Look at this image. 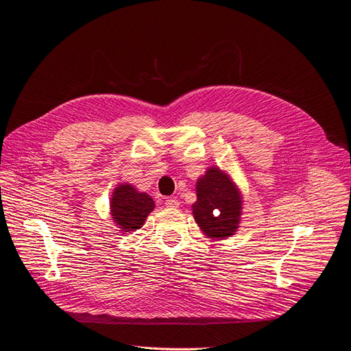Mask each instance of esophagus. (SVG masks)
<instances>
[{
    "label": "esophagus",
    "mask_w": 351,
    "mask_h": 351,
    "mask_svg": "<svg viewBox=\"0 0 351 351\" xmlns=\"http://www.w3.org/2000/svg\"><path fill=\"white\" fill-rule=\"evenodd\" d=\"M165 204H166V207H169V208H176V207L179 206V201H178L176 198L169 197V198L165 199Z\"/></svg>",
    "instance_id": "esophagus-1"
}]
</instances>
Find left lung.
<instances>
[{
  "mask_svg": "<svg viewBox=\"0 0 351 351\" xmlns=\"http://www.w3.org/2000/svg\"><path fill=\"white\" fill-rule=\"evenodd\" d=\"M242 198L228 175L210 167L197 182V201L192 206L195 221L214 239L232 236L239 224Z\"/></svg>",
  "mask_w": 351,
  "mask_h": 351,
  "instance_id": "8db88e82",
  "label": "left lung"
}]
</instances>
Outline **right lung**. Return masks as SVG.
Returning a JSON list of instances; mask_svg holds the SVG:
<instances>
[{
    "label": "right lung",
    "instance_id": "right-lung-1",
    "mask_svg": "<svg viewBox=\"0 0 351 351\" xmlns=\"http://www.w3.org/2000/svg\"><path fill=\"white\" fill-rule=\"evenodd\" d=\"M154 208L152 197L138 192L128 184L119 185L110 199V214L121 232H134L144 224Z\"/></svg>",
    "mask_w": 351,
    "mask_h": 351
}]
</instances>
